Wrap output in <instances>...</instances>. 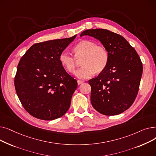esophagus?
<instances>
[{
    "instance_id": "obj_1",
    "label": "esophagus",
    "mask_w": 156,
    "mask_h": 156,
    "mask_svg": "<svg viewBox=\"0 0 156 156\" xmlns=\"http://www.w3.org/2000/svg\"><path fill=\"white\" fill-rule=\"evenodd\" d=\"M77 82H78V85H81V84H82L84 81L82 80H78Z\"/></svg>"
}]
</instances>
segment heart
<instances>
[{
    "label": "heart",
    "mask_w": 156,
    "mask_h": 156,
    "mask_svg": "<svg viewBox=\"0 0 156 156\" xmlns=\"http://www.w3.org/2000/svg\"><path fill=\"white\" fill-rule=\"evenodd\" d=\"M75 56L66 51L60 54L59 61L63 67L69 73L75 71L78 61L83 66L75 73L81 79L91 77L94 73H102L107 66L109 61L108 52L104 46L97 45L94 41L83 40L73 48Z\"/></svg>",
    "instance_id": "heart-1"
}]
</instances>
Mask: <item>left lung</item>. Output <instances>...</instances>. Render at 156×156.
<instances>
[{
	"label": "left lung",
	"instance_id": "left-lung-1",
	"mask_svg": "<svg viewBox=\"0 0 156 156\" xmlns=\"http://www.w3.org/2000/svg\"><path fill=\"white\" fill-rule=\"evenodd\" d=\"M84 35L99 40L109 54L105 69L88 81L92 105L104 115H118L133 104L137 95L143 72L140 57L128 41L116 33L97 28L87 30L80 37Z\"/></svg>",
	"mask_w": 156,
	"mask_h": 156
}]
</instances>
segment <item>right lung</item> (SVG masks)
<instances>
[{
	"instance_id": "right-lung-1",
	"label": "right lung",
	"mask_w": 156,
	"mask_h": 156,
	"mask_svg": "<svg viewBox=\"0 0 156 156\" xmlns=\"http://www.w3.org/2000/svg\"><path fill=\"white\" fill-rule=\"evenodd\" d=\"M76 37L37 43L20 59L15 89L23 108L34 117L53 120L68 111L78 84L65 71L59 55Z\"/></svg>"
}]
</instances>
